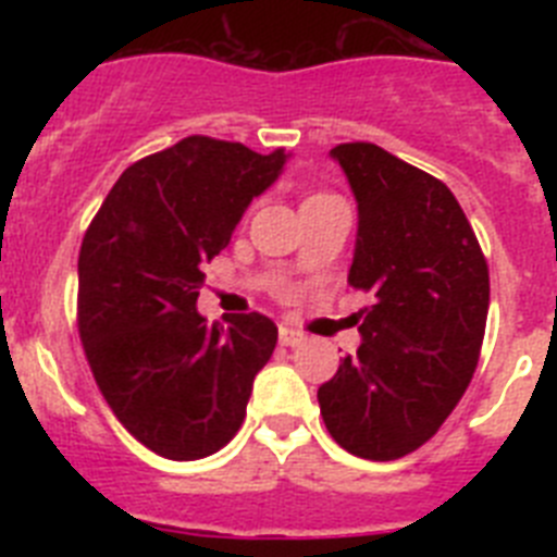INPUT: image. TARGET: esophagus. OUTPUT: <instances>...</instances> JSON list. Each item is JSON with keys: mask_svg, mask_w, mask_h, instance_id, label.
<instances>
[{"mask_svg": "<svg viewBox=\"0 0 557 557\" xmlns=\"http://www.w3.org/2000/svg\"><path fill=\"white\" fill-rule=\"evenodd\" d=\"M304 339H307V337H304L301 332H295V329H289V326L278 329V343H282V346L295 348V346H301Z\"/></svg>", "mask_w": 557, "mask_h": 557, "instance_id": "1", "label": "esophagus"}]
</instances>
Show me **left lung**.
I'll return each instance as SVG.
<instances>
[{
	"mask_svg": "<svg viewBox=\"0 0 557 557\" xmlns=\"http://www.w3.org/2000/svg\"><path fill=\"white\" fill-rule=\"evenodd\" d=\"M359 225L348 284L371 293L354 318L362 346L318 387L346 451L398 460L424 446L474 376L488 264L449 186L368 141L337 145Z\"/></svg>",
	"mask_w": 557,
	"mask_h": 557,
	"instance_id": "8db88e82",
	"label": "left lung"
}]
</instances>
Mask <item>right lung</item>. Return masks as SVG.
<instances>
[{
    "label": "right lung",
    "instance_id": "right-lung-1",
    "mask_svg": "<svg viewBox=\"0 0 557 557\" xmlns=\"http://www.w3.org/2000/svg\"><path fill=\"white\" fill-rule=\"evenodd\" d=\"M287 152L186 136L122 172L77 259V326L113 416L170 460L223 449L245 421L278 329L259 312L228 326L198 312L203 264L231 243Z\"/></svg>",
    "mask_w": 557,
    "mask_h": 557
}]
</instances>
